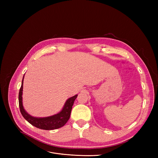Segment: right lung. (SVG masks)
Segmentation results:
<instances>
[{"label":"right lung","instance_id":"add662e5","mask_svg":"<svg viewBox=\"0 0 158 158\" xmlns=\"http://www.w3.org/2000/svg\"><path fill=\"white\" fill-rule=\"evenodd\" d=\"M23 76L22 85L19 92V107H20V112L26 120L29 122L31 125L34 126L38 128L43 129V130H54V129L59 128L63 127L65 124L67 123L70 116V113L74 102L76 98H77L78 95H75L74 96L69 98L66 100L63 109L54 115L46 117H35L30 115L23 108L22 102V92H23Z\"/></svg>","mask_w":158,"mask_h":158}]
</instances>
